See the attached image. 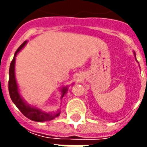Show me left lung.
I'll return each instance as SVG.
<instances>
[{"instance_id":"8db88e82","label":"left lung","mask_w":147,"mask_h":147,"mask_svg":"<svg viewBox=\"0 0 147 147\" xmlns=\"http://www.w3.org/2000/svg\"><path fill=\"white\" fill-rule=\"evenodd\" d=\"M133 54H134V56H135V59H136V54H135V52L133 51ZM136 60H137V59H136ZM138 61V60H137ZM139 67H140V65H139Z\"/></svg>"}]
</instances>
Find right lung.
<instances>
[{
  "instance_id": "add662e5",
  "label": "right lung",
  "mask_w": 147,
  "mask_h": 147,
  "mask_svg": "<svg viewBox=\"0 0 147 147\" xmlns=\"http://www.w3.org/2000/svg\"><path fill=\"white\" fill-rule=\"evenodd\" d=\"M27 43H28V41H25L18 48V50L16 51V52L14 54L13 60L10 63L9 70V96H10V98L12 100L13 103L22 112V114L25 117H27L28 119L36 122L50 121V120H52L54 119H55L56 117H58L60 115V110H58L55 112L43 111L37 106L28 104L25 100L21 96L20 93V89H19V86H18L17 81H16V78H15V59H16V56H17L18 53L25 47ZM72 85H73V83H72ZM68 89H69V86H65L60 89L61 99L63 98L65 94L68 92Z\"/></svg>"
}]
</instances>
